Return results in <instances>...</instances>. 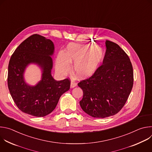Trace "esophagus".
<instances>
[{"label": "esophagus", "instance_id": "obj_1", "mask_svg": "<svg viewBox=\"0 0 152 152\" xmlns=\"http://www.w3.org/2000/svg\"><path fill=\"white\" fill-rule=\"evenodd\" d=\"M76 85H77V83H76V82H75V80H72L71 81L70 87H71V88H74V87H75V86H76Z\"/></svg>", "mask_w": 152, "mask_h": 152}]
</instances>
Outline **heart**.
Wrapping results in <instances>:
<instances>
[{
  "mask_svg": "<svg viewBox=\"0 0 152 152\" xmlns=\"http://www.w3.org/2000/svg\"><path fill=\"white\" fill-rule=\"evenodd\" d=\"M103 57V50L100 47L92 48L88 45L71 43L65 53L61 52L59 54L56 68L60 73H67L70 70V64L75 62L73 72L76 76L80 78L88 77L96 72Z\"/></svg>",
  "mask_w": 152,
  "mask_h": 152,
  "instance_id": "heart-1",
  "label": "heart"
}]
</instances>
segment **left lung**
<instances>
[{
    "label": "left lung",
    "mask_w": 152,
    "mask_h": 152,
    "mask_svg": "<svg viewBox=\"0 0 152 152\" xmlns=\"http://www.w3.org/2000/svg\"><path fill=\"white\" fill-rule=\"evenodd\" d=\"M103 64L90 77L77 85L83 91L82 110L99 118L117 114L125 104L134 83L132 65L116 43L106 40Z\"/></svg>",
    "instance_id": "8db88e82"
}]
</instances>
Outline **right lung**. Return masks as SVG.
Listing matches in <instances>:
<instances>
[{
    "label": "right lung",
    "instance_id": "obj_1",
    "mask_svg": "<svg viewBox=\"0 0 152 152\" xmlns=\"http://www.w3.org/2000/svg\"><path fill=\"white\" fill-rule=\"evenodd\" d=\"M54 52L53 42L34 34L23 41L12 55L8 73V86L18 109L29 115L41 117L51 113L62 94L70 87V80H56L51 75ZM38 64L42 70V80L35 86L24 81L23 74L29 63Z\"/></svg>",
    "mask_w": 152,
    "mask_h": 152
}]
</instances>
